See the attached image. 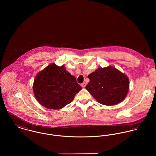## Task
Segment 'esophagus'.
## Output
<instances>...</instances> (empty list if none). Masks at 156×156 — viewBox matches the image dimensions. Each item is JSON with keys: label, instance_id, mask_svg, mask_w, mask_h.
<instances>
[{"label": "esophagus", "instance_id": "1", "mask_svg": "<svg viewBox=\"0 0 156 156\" xmlns=\"http://www.w3.org/2000/svg\"><path fill=\"white\" fill-rule=\"evenodd\" d=\"M86 85H87V83H86L85 82H83V83H82L81 84V86H82V88H85V87H86Z\"/></svg>", "mask_w": 156, "mask_h": 156}]
</instances>
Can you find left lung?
Returning <instances> with one entry per match:
<instances>
[{
  "mask_svg": "<svg viewBox=\"0 0 156 156\" xmlns=\"http://www.w3.org/2000/svg\"><path fill=\"white\" fill-rule=\"evenodd\" d=\"M86 89L100 103L112 106L122 101L129 89L127 76L115 68H98L88 75Z\"/></svg>",
  "mask_w": 156,
  "mask_h": 156,
  "instance_id": "obj_1",
  "label": "left lung"
}]
</instances>
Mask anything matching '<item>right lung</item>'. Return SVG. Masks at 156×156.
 Masks as SVG:
<instances>
[{
  "instance_id": "obj_1",
  "label": "right lung",
  "mask_w": 156,
  "mask_h": 156,
  "mask_svg": "<svg viewBox=\"0 0 156 156\" xmlns=\"http://www.w3.org/2000/svg\"><path fill=\"white\" fill-rule=\"evenodd\" d=\"M34 92L45 108L60 109L70 103L82 87L74 76L62 66L51 64L38 73L34 83Z\"/></svg>"
}]
</instances>
